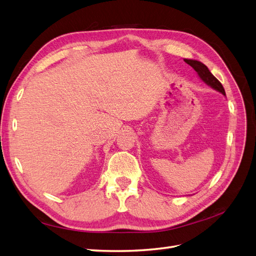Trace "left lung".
I'll return each instance as SVG.
<instances>
[{
  "mask_svg": "<svg viewBox=\"0 0 256 256\" xmlns=\"http://www.w3.org/2000/svg\"><path fill=\"white\" fill-rule=\"evenodd\" d=\"M184 60L188 65H190L193 69H194V70L198 72V74L200 76V78L202 79L206 84L210 85L212 88L219 90L220 92H222L223 95H226V90H224L222 84L210 72H209L207 66H205L203 63H200V62L194 60H186L184 58Z\"/></svg>",
  "mask_w": 256,
  "mask_h": 256,
  "instance_id": "1",
  "label": "left lung"
}]
</instances>
